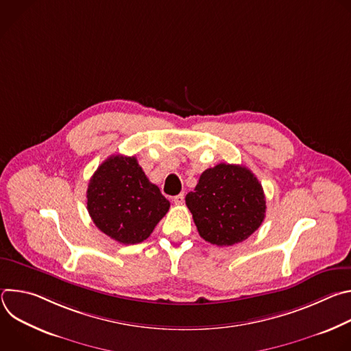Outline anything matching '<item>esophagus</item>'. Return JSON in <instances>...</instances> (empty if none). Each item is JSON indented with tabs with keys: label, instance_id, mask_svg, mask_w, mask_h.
Returning <instances> with one entry per match:
<instances>
[{
	"label": "esophagus",
	"instance_id": "34e87169",
	"mask_svg": "<svg viewBox=\"0 0 351 351\" xmlns=\"http://www.w3.org/2000/svg\"><path fill=\"white\" fill-rule=\"evenodd\" d=\"M173 203H175L176 206H182V204L184 203V194L180 193V194L175 195V197H173Z\"/></svg>",
	"mask_w": 351,
	"mask_h": 351
}]
</instances>
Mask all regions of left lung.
<instances>
[{"mask_svg":"<svg viewBox=\"0 0 351 351\" xmlns=\"http://www.w3.org/2000/svg\"><path fill=\"white\" fill-rule=\"evenodd\" d=\"M198 234L217 245H233L252 236L265 218V194L243 165L218 164L204 171L186 195Z\"/></svg>","mask_w":351,"mask_h":351,"instance_id":"1","label":"left lung"}]
</instances>
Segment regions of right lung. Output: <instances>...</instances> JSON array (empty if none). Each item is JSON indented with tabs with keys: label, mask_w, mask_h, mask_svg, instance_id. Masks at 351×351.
Here are the masks:
<instances>
[{
	"label": "right lung",
	"mask_w": 351,
	"mask_h": 351,
	"mask_svg": "<svg viewBox=\"0 0 351 351\" xmlns=\"http://www.w3.org/2000/svg\"><path fill=\"white\" fill-rule=\"evenodd\" d=\"M169 202L143 172L136 157L111 156L97 168L87 187V211L95 226L122 244L153 233Z\"/></svg>",
	"instance_id": "obj_1"
}]
</instances>
